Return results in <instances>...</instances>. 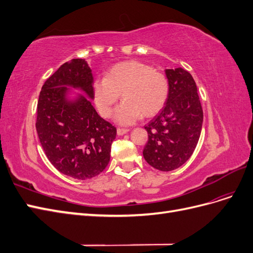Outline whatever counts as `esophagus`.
<instances>
[{"label":"esophagus","instance_id":"1","mask_svg":"<svg viewBox=\"0 0 253 253\" xmlns=\"http://www.w3.org/2000/svg\"><path fill=\"white\" fill-rule=\"evenodd\" d=\"M129 131L128 128H122V127H118L117 128V134L119 135V136H121V135H125L126 133H127Z\"/></svg>","mask_w":253,"mask_h":253}]
</instances>
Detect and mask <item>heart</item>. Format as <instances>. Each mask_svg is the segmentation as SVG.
Masks as SVG:
<instances>
[{"label":"heart","mask_w":253,"mask_h":253,"mask_svg":"<svg viewBox=\"0 0 253 253\" xmlns=\"http://www.w3.org/2000/svg\"><path fill=\"white\" fill-rule=\"evenodd\" d=\"M124 102L115 112V119L121 125L133 124L141 116L154 117L166 105L170 94L167 76L139 61H125L113 65L105 77L93 83V97L99 114L111 117L119 100Z\"/></svg>","instance_id":"1"}]
</instances>
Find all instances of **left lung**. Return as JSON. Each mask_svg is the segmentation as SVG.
I'll use <instances>...</instances> for the list:
<instances>
[{"label": "left lung", "mask_w": 253, "mask_h": 253, "mask_svg": "<svg viewBox=\"0 0 253 253\" xmlns=\"http://www.w3.org/2000/svg\"><path fill=\"white\" fill-rule=\"evenodd\" d=\"M170 94L166 105L149 125L143 149L147 163L159 171H172L193 154L202 131L203 109L192 76L181 67L166 70Z\"/></svg>", "instance_id": "left-lung-1"}]
</instances>
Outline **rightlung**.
Listing matches in <instances>:
<instances>
[{"mask_svg":"<svg viewBox=\"0 0 253 253\" xmlns=\"http://www.w3.org/2000/svg\"><path fill=\"white\" fill-rule=\"evenodd\" d=\"M93 75L86 61L74 59L45 81L37 106L36 128L45 155L64 175L89 179L108 166L117 129L81 96L65 100L66 85L79 87L93 99Z\"/></svg>","mask_w":253,"mask_h":253,"instance_id":"obj_1","label":"right lung"}]
</instances>
